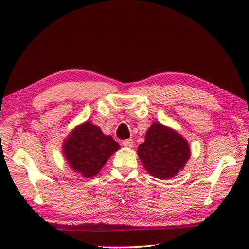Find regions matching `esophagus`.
<instances>
[{"label": "esophagus", "instance_id": "obj_1", "mask_svg": "<svg viewBox=\"0 0 249 249\" xmlns=\"http://www.w3.org/2000/svg\"><path fill=\"white\" fill-rule=\"evenodd\" d=\"M122 144H123L125 147H131L134 145V142H133V139H125L122 141Z\"/></svg>", "mask_w": 249, "mask_h": 249}]
</instances>
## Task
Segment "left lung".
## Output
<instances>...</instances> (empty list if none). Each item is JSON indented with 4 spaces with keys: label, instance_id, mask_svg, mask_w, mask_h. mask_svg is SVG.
Returning a JSON list of instances; mask_svg holds the SVG:
<instances>
[{
    "label": "left lung",
    "instance_id": "left-lung-1",
    "mask_svg": "<svg viewBox=\"0 0 249 249\" xmlns=\"http://www.w3.org/2000/svg\"><path fill=\"white\" fill-rule=\"evenodd\" d=\"M137 153L147 172L160 179L177 176L190 156L187 141L160 123L151 125Z\"/></svg>",
    "mask_w": 249,
    "mask_h": 249
}]
</instances>
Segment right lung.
<instances>
[{
  "label": "right lung",
  "mask_w": 249,
  "mask_h": 249,
  "mask_svg": "<svg viewBox=\"0 0 249 249\" xmlns=\"http://www.w3.org/2000/svg\"><path fill=\"white\" fill-rule=\"evenodd\" d=\"M119 147L112 137L104 135L91 122H86L70 135L63 151L71 168L84 178H92Z\"/></svg>",
  "instance_id": "1"
}]
</instances>
